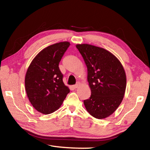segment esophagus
<instances>
[{"label": "esophagus", "instance_id": "34e87169", "mask_svg": "<svg viewBox=\"0 0 150 150\" xmlns=\"http://www.w3.org/2000/svg\"><path fill=\"white\" fill-rule=\"evenodd\" d=\"M79 84L80 83H77V84H75V85H73V87L74 88H77L79 86Z\"/></svg>", "mask_w": 150, "mask_h": 150}]
</instances>
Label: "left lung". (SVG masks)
Returning <instances> with one entry per match:
<instances>
[{"instance_id": "1", "label": "left lung", "mask_w": 150, "mask_h": 150, "mask_svg": "<svg viewBox=\"0 0 150 150\" xmlns=\"http://www.w3.org/2000/svg\"><path fill=\"white\" fill-rule=\"evenodd\" d=\"M76 47L87 67V80L91 91L83 101L88 112L103 119L111 115L120 105L126 87L125 71L117 58L103 48L89 44Z\"/></svg>"}]
</instances>
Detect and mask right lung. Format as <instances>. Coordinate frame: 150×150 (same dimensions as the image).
Wrapping results in <instances>:
<instances>
[{
  "mask_svg": "<svg viewBox=\"0 0 150 150\" xmlns=\"http://www.w3.org/2000/svg\"><path fill=\"white\" fill-rule=\"evenodd\" d=\"M69 42L51 45L42 50L28 68L25 88L28 97L35 110L49 115L59 108L69 93L63 82L59 63Z\"/></svg>",
  "mask_w": 150,
  "mask_h": 150,
  "instance_id": "right-lung-1",
  "label": "right lung"
}]
</instances>
